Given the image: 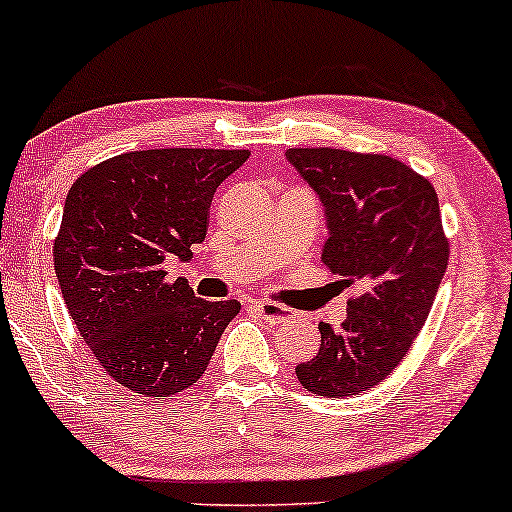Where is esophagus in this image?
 I'll list each match as a JSON object with an SVG mask.
<instances>
[{
    "mask_svg": "<svg viewBox=\"0 0 512 512\" xmlns=\"http://www.w3.org/2000/svg\"><path fill=\"white\" fill-rule=\"evenodd\" d=\"M254 308H256V313L263 317V320H268L272 324H280L291 317L289 308H284V305L272 303V301H256Z\"/></svg>",
    "mask_w": 512,
    "mask_h": 512,
    "instance_id": "obj_1",
    "label": "esophagus"
}]
</instances>
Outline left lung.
<instances>
[{
  "instance_id": "8db88e82",
  "label": "left lung",
  "mask_w": 512,
  "mask_h": 512,
  "mask_svg": "<svg viewBox=\"0 0 512 512\" xmlns=\"http://www.w3.org/2000/svg\"><path fill=\"white\" fill-rule=\"evenodd\" d=\"M287 159L324 204V265L362 289L348 301L341 329L320 322V350L296 376L322 397L364 393L407 357L447 270L437 192L388 155L289 148Z\"/></svg>"
}]
</instances>
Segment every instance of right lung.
Segmentation results:
<instances>
[{"mask_svg":"<svg viewBox=\"0 0 512 512\" xmlns=\"http://www.w3.org/2000/svg\"><path fill=\"white\" fill-rule=\"evenodd\" d=\"M249 150H136L72 183L53 242V270L77 331L103 374L143 397H174L199 381L240 301H204L167 280L190 261L218 185Z\"/></svg>","mask_w":512,"mask_h":512,"instance_id":"1","label":"right lung"}]
</instances>
